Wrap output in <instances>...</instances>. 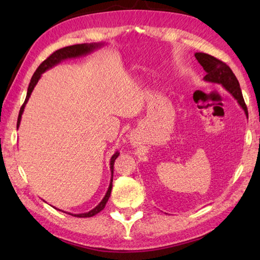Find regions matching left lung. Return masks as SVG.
I'll list each match as a JSON object with an SVG mask.
<instances>
[{"mask_svg":"<svg viewBox=\"0 0 260 260\" xmlns=\"http://www.w3.org/2000/svg\"><path fill=\"white\" fill-rule=\"evenodd\" d=\"M195 57L206 72L204 80L206 82L221 85L237 101V103L244 110L246 117H248V109H246L243 95H242L239 80L236 79L231 68L223 61L217 59L211 55L204 54V52H196Z\"/></svg>","mask_w":260,"mask_h":260,"instance_id":"left-lung-1","label":"left lung"}]
</instances>
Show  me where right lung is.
Listing matches in <instances>:
<instances>
[{
  "instance_id": "1",
  "label": "right lung",
  "mask_w": 260,
  "mask_h": 260,
  "mask_svg": "<svg viewBox=\"0 0 260 260\" xmlns=\"http://www.w3.org/2000/svg\"><path fill=\"white\" fill-rule=\"evenodd\" d=\"M103 46H104V43H95V42L94 43H81V45L69 46V47H65V48H61V49L56 50L55 52H52V54L49 57H48L46 60H43L42 63L39 65L37 71L34 72L32 79H30V82H29L28 89H27V95H26L24 104L21 105L20 111H19V116H18V120H17V128H18L19 125H20L21 116H23L25 105H26V103L28 102L29 96H30V94H32L34 87L37 86L38 81L40 80L42 73H45L47 70L56 67L57 64L60 63V61H63L65 59H69V58H77V57L88 55V54H90V52H93L94 50L99 49V48L103 47ZM118 156H119V152L117 151V152L113 153L111 159H110V171H111V180H110L108 191H107V193H105V196L103 197V200L100 202L99 205L95 206V208L93 210H90L89 212L78 213V214L69 213V214L74 215V217H78V218H89V217H93V215H95V214H98L99 212H101V211H102L105 208V204H107V202L109 201V197H110V195H111L112 178H113V165H114V160L117 159ZM57 210H58V209H57Z\"/></svg>"
}]
</instances>
